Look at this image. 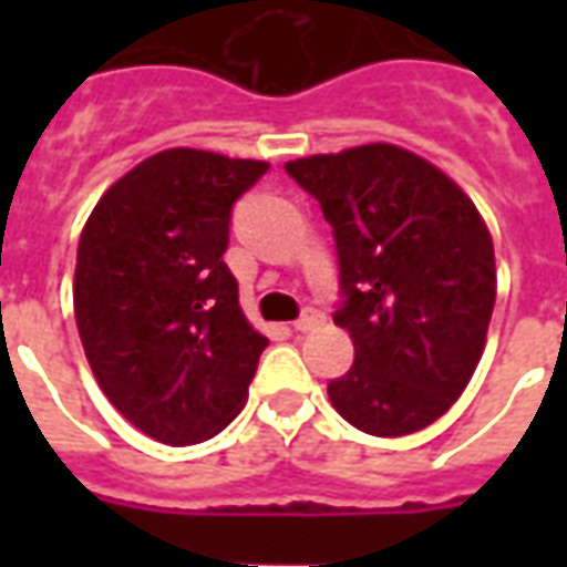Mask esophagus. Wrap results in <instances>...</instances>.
I'll list each match as a JSON object with an SVG mask.
<instances>
[{
  "mask_svg": "<svg viewBox=\"0 0 567 567\" xmlns=\"http://www.w3.org/2000/svg\"><path fill=\"white\" fill-rule=\"evenodd\" d=\"M321 321L324 319H321L319 309H307V312L295 321V331H312V328H319Z\"/></svg>",
  "mask_w": 567,
  "mask_h": 567,
  "instance_id": "obj_1",
  "label": "esophagus"
}]
</instances>
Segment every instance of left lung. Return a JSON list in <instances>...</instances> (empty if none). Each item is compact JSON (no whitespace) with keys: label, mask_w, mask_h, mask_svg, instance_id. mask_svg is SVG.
I'll return each mask as SVG.
<instances>
[{"label":"left lung","mask_w":567,"mask_h":567,"mask_svg":"<svg viewBox=\"0 0 567 567\" xmlns=\"http://www.w3.org/2000/svg\"><path fill=\"white\" fill-rule=\"evenodd\" d=\"M333 227L355 364L328 382L364 434L437 422L474 377L495 307V248L462 187L413 151L373 142L285 163Z\"/></svg>","instance_id":"8db88e82"}]
</instances>
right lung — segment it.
Listing matches in <instances>:
<instances>
[{
	"label": "right lung",
	"instance_id": "add662e5",
	"mask_svg": "<svg viewBox=\"0 0 567 567\" xmlns=\"http://www.w3.org/2000/svg\"><path fill=\"white\" fill-rule=\"evenodd\" d=\"M267 169L161 151L117 178L81 230L72 297L84 355L117 413L169 446L230 425L267 349L224 264L234 203Z\"/></svg>",
	"mask_w": 567,
	"mask_h": 567
}]
</instances>
